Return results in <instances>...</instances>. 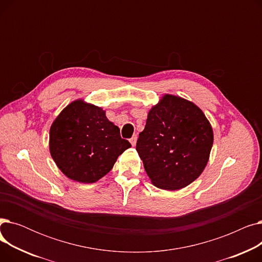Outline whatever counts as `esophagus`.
<instances>
[{
	"instance_id": "esophagus-1",
	"label": "esophagus",
	"mask_w": 262,
	"mask_h": 262,
	"mask_svg": "<svg viewBox=\"0 0 262 262\" xmlns=\"http://www.w3.org/2000/svg\"><path fill=\"white\" fill-rule=\"evenodd\" d=\"M137 138H138V137H137V135H134L132 138L129 139V142L132 143V145L134 146V145H136V142H137Z\"/></svg>"
}]
</instances>
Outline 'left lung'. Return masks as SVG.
Returning a JSON list of instances; mask_svg holds the SVG:
<instances>
[{
    "label": "left lung",
    "instance_id": "8db88e82",
    "mask_svg": "<svg viewBox=\"0 0 262 262\" xmlns=\"http://www.w3.org/2000/svg\"><path fill=\"white\" fill-rule=\"evenodd\" d=\"M213 132L202 110L171 94L149 110L136 149L150 182L178 190L194 182L208 162Z\"/></svg>",
    "mask_w": 262,
    "mask_h": 262
}]
</instances>
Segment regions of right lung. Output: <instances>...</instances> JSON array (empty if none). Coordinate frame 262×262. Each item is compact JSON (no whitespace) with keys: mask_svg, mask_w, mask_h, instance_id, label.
<instances>
[{"mask_svg":"<svg viewBox=\"0 0 262 262\" xmlns=\"http://www.w3.org/2000/svg\"><path fill=\"white\" fill-rule=\"evenodd\" d=\"M130 146L101 107L82 100L69 104L50 129L52 158L68 178L78 183L99 181Z\"/></svg>","mask_w":262,"mask_h":262,"instance_id":"add662e5","label":"right lung"}]
</instances>
